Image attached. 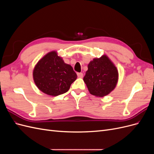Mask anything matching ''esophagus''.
Returning <instances> with one entry per match:
<instances>
[{
	"label": "esophagus",
	"instance_id": "1",
	"mask_svg": "<svg viewBox=\"0 0 154 154\" xmlns=\"http://www.w3.org/2000/svg\"><path fill=\"white\" fill-rule=\"evenodd\" d=\"M77 75H78V78H82L83 77V73L82 72H78L77 73Z\"/></svg>",
	"mask_w": 154,
	"mask_h": 154
}]
</instances>
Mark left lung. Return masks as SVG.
Returning <instances> with one entry per match:
<instances>
[{
  "label": "left lung",
  "instance_id": "1",
  "mask_svg": "<svg viewBox=\"0 0 154 154\" xmlns=\"http://www.w3.org/2000/svg\"><path fill=\"white\" fill-rule=\"evenodd\" d=\"M118 76L117 67L106 55L103 54L88 63L83 81L92 95L103 97L114 89Z\"/></svg>",
  "mask_w": 154,
  "mask_h": 154
}]
</instances>
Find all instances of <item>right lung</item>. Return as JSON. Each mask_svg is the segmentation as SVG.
Segmentation results:
<instances>
[{
    "label": "right lung",
    "instance_id": "add662e5",
    "mask_svg": "<svg viewBox=\"0 0 154 154\" xmlns=\"http://www.w3.org/2000/svg\"><path fill=\"white\" fill-rule=\"evenodd\" d=\"M35 85L45 94L57 96L67 92L76 80L71 65L64 62L57 51L46 54L37 62L32 72Z\"/></svg>",
    "mask_w": 154,
    "mask_h": 154
}]
</instances>
